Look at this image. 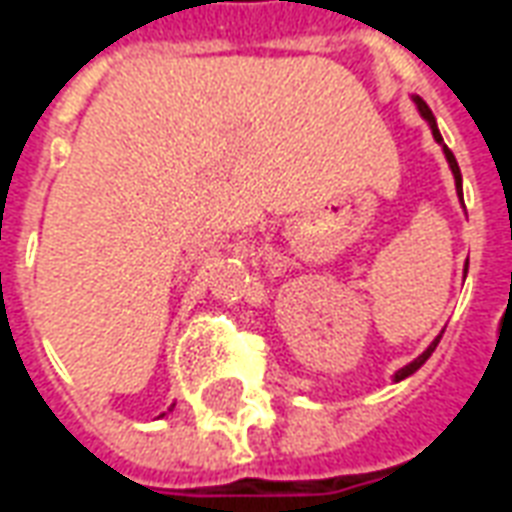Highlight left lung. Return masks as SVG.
Here are the masks:
<instances>
[{"label": "left lung", "mask_w": 512, "mask_h": 512, "mask_svg": "<svg viewBox=\"0 0 512 512\" xmlns=\"http://www.w3.org/2000/svg\"><path fill=\"white\" fill-rule=\"evenodd\" d=\"M416 105H418V110H421V116H424V119L430 121V127H432V135H435V141H438V144H443L441 132H438V127H435V116H432V110H430V107H427V102H424V99H418V96H416ZM443 155H446V160H449V169H452V174H455L457 196L463 199V177H460V166H457V160H455V155H452V149H449V146H443ZM438 341H441V335H438V338H435V341H432L430 346H427V352H424V355H418L416 360L410 363V366L399 368V371H396V382L405 380V377H410L413 371H418V368L424 366V363H427V357H430L432 352H435V346H438Z\"/></svg>", "instance_id": "1"}]
</instances>
